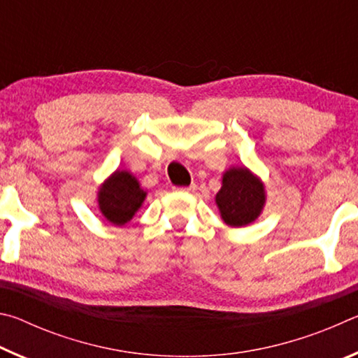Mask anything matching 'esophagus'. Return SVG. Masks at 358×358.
<instances>
[{"instance_id": "34e87169", "label": "esophagus", "mask_w": 358, "mask_h": 358, "mask_svg": "<svg viewBox=\"0 0 358 358\" xmlns=\"http://www.w3.org/2000/svg\"><path fill=\"white\" fill-rule=\"evenodd\" d=\"M178 191H181V192H194L196 191V185H189V186H183V187H177Z\"/></svg>"}]
</instances>
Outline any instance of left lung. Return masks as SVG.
Wrapping results in <instances>:
<instances>
[{
  "label": "left lung",
  "instance_id": "1",
  "mask_svg": "<svg viewBox=\"0 0 358 358\" xmlns=\"http://www.w3.org/2000/svg\"><path fill=\"white\" fill-rule=\"evenodd\" d=\"M265 187L245 166L230 167L222 175V186L216 194V205L222 221L230 227H243L254 222L265 205Z\"/></svg>",
  "mask_w": 358,
  "mask_h": 358
}]
</instances>
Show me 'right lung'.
Returning a JSON list of instances; mask_svg holds the SVG:
<instances>
[{
    "instance_id": "add662e5",
    "label": "right lung",
    "mask_w": 358,
    "mask_h": 358,
    "mask_svg": "<svg viewBox=\"0 0 358 358\" xmlns=\"http://www.w3.org/2000/svg\"><path fill=\"white\" fill-rule=\"evenodd\" d=\"M147 197L138 180L128 171H117L99 186L98 203L102 216L115 226H124Z\"/></svg>"
}]
</instances>
